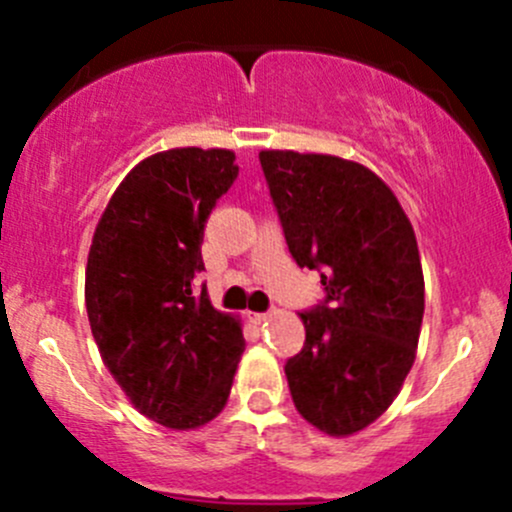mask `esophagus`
Masks as SVG:
<instances>
[{
	"label": "esophagus",
	"instance_id": "obj_1",
	"mask_svg": "<svg viewBox=\"0 0 512 512\" xmlns=\"http://www.w3.org/2000/svg\"><path fill=\"white\" fill-rule=\"evenodd\" d=\"M267 317H270V312H255L250 319H252V322H255V324H262Z\"/></svg>",
	"mask_w": 512,
	"mask_h": 512
}]
</instances>
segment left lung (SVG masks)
I'll return each mask as SVG.
<instances>
[{
  "mask_svg": "<svg viewBox=\"0 0 512 512\" xmlns=\"http://www.w3.org/2000/svg\"><path fill=\"white\" fill-rule=\"evenodd\" d=\"M272 203L299 267L327 292L302 312L304 347L287 361L294 406L329 436L384 414L416 359L423 270L414 227L389 185L354 160L260 151Z\"/></svg>",
  "mask_w": 512,
  "mask_h": 512,
  "instance_id": "left-lung-1",
  "label": "left lung"
}]
</instances>
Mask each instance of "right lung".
Here are the masks:
<instances>
[{
    "instance_id": "obj_1",
    "label": "right lung",
    "mask_w": 512,
    "mask_h": 512,
    "mask_svg": "<svg viewBox=\"0 0 512 512\" xmlns=\"http://www.w3.org/2000/svg\"><path fill=\"white\" fill-rule=\"evenodd\" d=\"M237 178L227 148H173L108 200L86 262V312L103 364L143 416L190 431L225 409L245 352L240 319L195 294L200 242Z\"/></svg>"
}]
</instances>
